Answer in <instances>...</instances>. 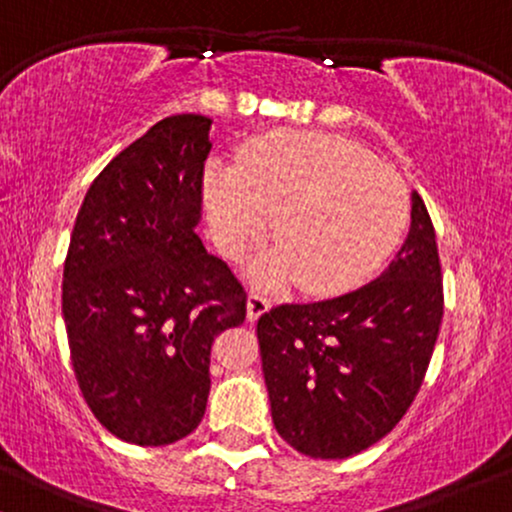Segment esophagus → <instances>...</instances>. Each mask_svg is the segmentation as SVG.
Returning <instances> with one entry per match:
<instances>
[{"label":"esophagus","instance_id":"34e87169","mask_svg":"<svg viewBox=\"0 0 512 512\" xmlns=\"http://www.w3.org/2000/svg\"><path fill=\"white\" fill-rule=\"evenodd\" d=\"M269 305H272L269 295L260 291V288H252L250 295H248V319H250V322L260 319V315H264V312L269 310Z\"/></svg>","mask_w":512,"mask_h":512}]
</instances>
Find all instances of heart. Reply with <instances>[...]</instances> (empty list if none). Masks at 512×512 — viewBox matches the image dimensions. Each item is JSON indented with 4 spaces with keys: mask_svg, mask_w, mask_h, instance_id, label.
<instances>
[{
    "mask_svg": "<svg viewBox=\"0 0 512 512\" xmlns=\"http://www.w3.org/2000/svg\"><path fill=\"white\" fill-rule=\"evenodd\" d=\"M207 212L221 250L240 257L267 236L281 240L252 272L305 293L355 286L396 250L410 221L403 176L341 135L281 131L252 143L238 171L207 174Z\"/></svg>",
    "mask_w": 512,
    "mask_h": 512,
    "instance_id": "obj_1",
    "label": "heart"
}]
</instances>
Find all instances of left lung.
Returning a JSON list of instances; mask_svg holds the SVG:
<instances>
[{
  "label": "left lung",
  "mask_w": 512,
  "mask_h": 512,
  "mask_svg": "<svg viewBox=\"0 0 512 512\" xmlns=\"http://www.w3.org/2000/svg\"><path fill=\"white\" fill-rule=\"evenodd\" d=\"M410 233L367 286L319 303H286L257 322L262 372L281 439L341 460L384 439L420 391L443 317L441 260L424 200Z\"/></svg>",
  "instance_id": "1"
}]
</instances>
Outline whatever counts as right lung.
I'll return each mask as SVG.
<instances>
[{
	"mask_svg": "<svg viewBox=\"0 0 512 512\" xmlns=\"http://www.w3.org/2000/svg\"><path fill=\"white\" fill-rule=\"evenodd\" d=\"M212 119L157 121L100 171L73 224L61 283L71 362L116 439L166 446L202 422L209 355L248 293L197 238Z\"/></svg>",
	"mask_w": 512,
	"mask_h": 512,
	"instance_id": "right-lung-1",
	"label": "right lung"
}]
</instances>
